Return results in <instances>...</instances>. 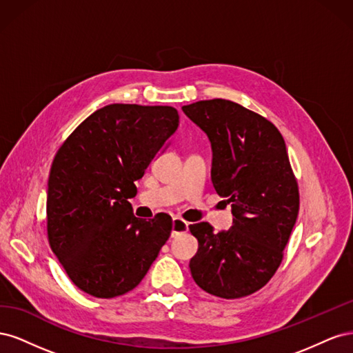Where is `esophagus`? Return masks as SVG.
Wrapping results in <instances>:
<instances>
[{"instance_id":"obj_1","label":"esophagus","mask_w":353,"mask_h":353,"mask_svg":"<svg viewBox=\"0 0 353 353\" xmlns=\"http://www.w3.org/2000/svg\"><path fill=\"white\" fill-rule=\"evenodd\" d=\"M187 231H188V222L175 216L172 219V232H170L172 234V237H176V236H179V234L187 232Z\"/></svg>"}]
</instances>
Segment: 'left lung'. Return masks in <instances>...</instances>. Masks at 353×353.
<instances>
[{
    "label": "left lung",
    "instance_id": "8db88e82",
    "mask_svg": "<svg viewBox=\"0 0 353 353\" xmlns=\"http://www.w3.org/2000/svg\"><path fill=\"white\" fill-rule=\"evenodd\" d=\"M212 145V184L231 203L232 227L190 225L199 250L190 271L203 290L222 299L258 292L283 261L299 213L297 181L284 138L263 116L222 99L183 105Z\"/></svg>",
    "mask_w": 353,
    "mask_h": 353
}]
</instances>
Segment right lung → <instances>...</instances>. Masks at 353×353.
<instances>
[{"instance_id": "right-lung-1", "label": "right lung", "mask_w": 353, "mask_h": 353, "mask_svg": "<svg viewBox=\"0 0 353 353\" xmlns=\"http://www.w3.org/2000/svg\"><path fill=\"white\" fill-rule=\"evenodd\" d=\"M178 123L170 105L109 104L59 148L48 178V243L82 292L101 299L131 292L169 239V215L135 218L128 200Z\"/></svg>"}]
</instances>
